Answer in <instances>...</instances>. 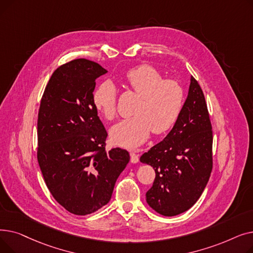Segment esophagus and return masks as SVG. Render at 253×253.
Segmentation results:
<instances>
[{"label": "esophagus", "instance_id": "1", "mask_svg": "<svg viewBox=\"0 0 253 253\" xmlns=\"http://www.w3.org/2000/svg\"><path fill=\"white\" fill-rule=\"evenodd\" d=\"M130 160L132 163H137L139 160V156L135 152H131L130 153Z\"/></svg>", "mask_w": 253, "mask_h": 253}]
</instances>
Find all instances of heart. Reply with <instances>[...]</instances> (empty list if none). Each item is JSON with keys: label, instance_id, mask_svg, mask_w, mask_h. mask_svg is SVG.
Wrapping results in <instances>:
<instances>
[{"label": "heart", "instance_id": "b5f03b06", "mask_svg": "<svg viewBox=\"0 0 253 253\" xmlns=\"http://www.w3.org/2000/svg\"><path fill=\"white\" fill-rule=\"evenodd\" d=\"M126 80L140 97L134 116L119 122L111 129L112 140L125 148H136L153 132L161 134L175 124L180 115L184 93L173 79H164L154 66L141 64L126 73ZM95 109L109 121L117 117L118 92L111 81L99 84L92 94Z\"/></svg>", "mask_w": 253, "mask_h": 253}]
</instances>
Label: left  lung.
<instances>
[{"instance_id":"8db88e82","label":"left lung","mask_w":253,"mask_h":253,"mask_svg":"<svg viewBox=\"0 0 253 253\" xmlns=\"http://www.w3.org/2000/svg\"><path fill=\"white\" fill-rule=\"evenodd\" d=\"M212 126L204 93L192 77L189 94L173 128L140 157L156 172L147 192L158 213L174 216L190 209L202 195L212 170Z\"/></svg>"}]
</instances>
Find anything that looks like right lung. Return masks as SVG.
Here are the masks:
<instances>
[{"instance_id":"add662e5","label":"right lung","mask_w":253,"mask_h":253,"mask_svg":"<svg viewBox=\"0 0 253 253\" xmlns=\"http://www.w3.org/2000/svg\"><path fill=\"white\" fill-rule=\"evenodd\" d=\"M108 73L84 58L60 65L45 88L38 115V162L48 190L69 212L86 215L111 200L128 164L126 150H105L108 137L92 100Z\"/></svg>"}]
</instances>
